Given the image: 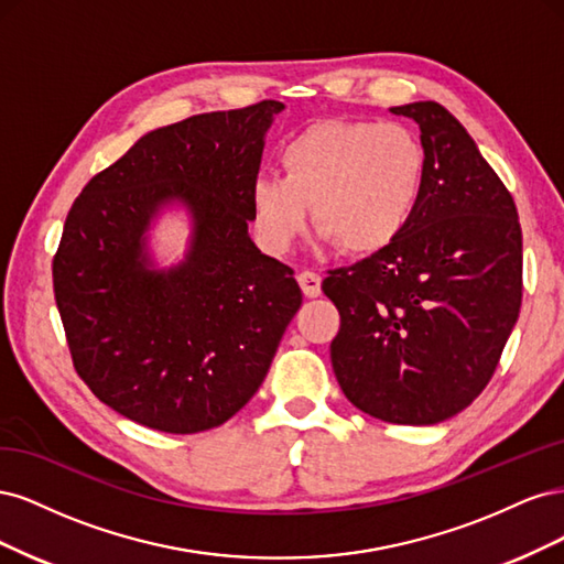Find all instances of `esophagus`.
Here are the masks:
<instances>
[{
    "label": "esophagus",
    "mask_w": 564,
    "mask_h": 564,
    "mask_svg": "<svg viewBox=\"0 0 564 564\" xmlns=\"http://www.w3.org/2000/svg\"><path fill=\"white\" fill-rule=\"evenodd\" d=\"M299 284H301V289H303V294L308 296V299H315V296H319V292H322V278L317 275V272H313V270H303V272H299Z\"/></svg>",
    "instance_id": "esophagus-1"
}]
</instances>
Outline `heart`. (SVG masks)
Here are the masks:
<instances>
[{
    "mask_svg": "<svg viewBox=\"0 0 564 564\" xmlns=\"http://www.w3.org/2000/svg\"><path fill=\"white\" fill-rule=\"evenodd\" d=\"M282 176H259L251 209L261 240L292 245L313 207L315 228L350 256L395 242L419 209L429 150L400 122L319 119L280 148Z\"/></svg>",
    "mask_w": 564,
    "mask_h": 564,
    "instance_id": "b5f03b06",
    "label": "heart"
}]
</instances>
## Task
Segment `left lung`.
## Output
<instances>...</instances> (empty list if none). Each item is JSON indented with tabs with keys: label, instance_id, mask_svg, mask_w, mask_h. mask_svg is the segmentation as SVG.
I'll use <instances>...</instances> for the list:
<instances>
[{
	"label": "left lung",
	"instance_id": "1",
	"mask_svg": "<svg viewBox=\"0 0 564 564\" xmlns=\"http://www.w3.org/2000/svg\"><path fill=\"white\" fill-rule=\"evenodd\" d=\"M412 117L429 176L395 242L322 282L340 315L332 365L346 398L400 425L440 423L491 381L522 303L513 195L458 119L435 100Z\"/></svg>",
	"mask_w": 564,
	"mask_h": 564
}]
</instances>
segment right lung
I'll use <instances>...</instances> for the list:
<instances>
[{
  "mask_svg": "<svg viewBox=\"0 0 564 564\" xmlns=\"http://www.w3.org/2000/svg\"><path fill=\"white\" fill-rule=\"evenodd\" d=\"M282 108L261 100L150 131L67 212L54 294L75 371L145 429L191 435L232 419L301 308L294 270L247 235L263 133ZM166 198L192 207L196 240L183 267L155 273L140 237Z\"/></svg>",
  "mask_w": 564,
  "mask_h": 564,
  "instance_id": "1",
  "label": "right lung"
}]
</instances>
